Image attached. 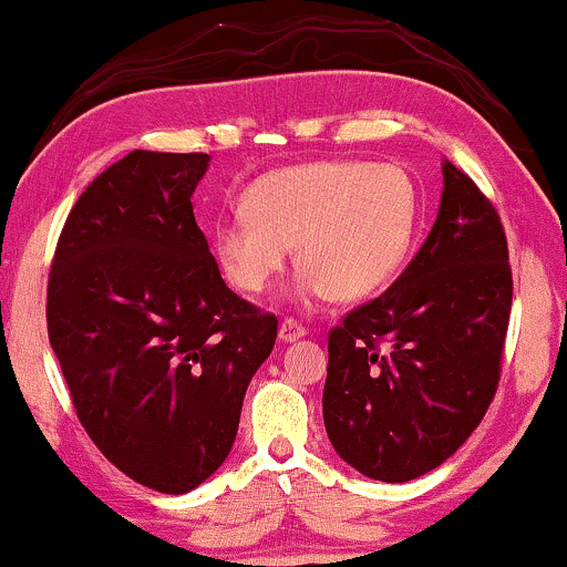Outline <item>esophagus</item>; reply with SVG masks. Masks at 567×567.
<instances>
[{
	"label": "esophagus",
	"instance_id": "obj_1",
	"mask_svg": "<svg viewBox=\"0 0 567 567\" xmlns=\"http://www.w3.org/2000/svg\"><path fill=\"white\" fill-rule=\"evenodd\" d=\"M278 334H281L284 342H297V339H302L305 334H308V329H305L299 321H295V318H286V321L281 323V329H278Z\"/></svg>",
	"mask_w": 567,
	"mask_h": 567
}]
</instances>
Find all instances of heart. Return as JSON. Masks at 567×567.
<instances>
[{"label":"heart","mask_w":567,"mask_h":567,"mask_svg":"<svg viewBox=\"0 0 567 567\" xmlns=\"http://www.w3.org/2000/svg\"><path fill=\"white\" fill-rule=\"evenodd\" d=\"M244 209L212 233L219 268L236 289L262 295L295 246L302 295L355 302L403 268L419 225V188L398 164L334 158L257 177Z\"/></svg>","instance_id":"obj_1"}]
</instances>
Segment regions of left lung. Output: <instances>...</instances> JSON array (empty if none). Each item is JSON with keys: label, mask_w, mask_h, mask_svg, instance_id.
<instances>
[{"label": "left lung", "mask_w": 567, "mask_h": 567, "mask_svg": "<svg viewBox=\"0 0 567 567\" xmlns=\"http://www.w3.org/2000/svg\"><path fill=\"white\" fill-rule=\"evenodd\" d=\"M441 212L398 281L329 331L323 424L361 475L405 483L483 422L502 379L512 268L502 217L454 164Z\"/></svg>", "instance_id": "obj_1"}]
</instances>
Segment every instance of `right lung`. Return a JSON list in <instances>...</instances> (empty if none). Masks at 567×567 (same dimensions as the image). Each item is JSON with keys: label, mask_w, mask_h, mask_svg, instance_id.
Here are the masks:
<instances>
[{"label": "right lung", "mask_w": 567, "mask_h": 567, "mask_svg": "<svg viewBox=\"0 0 567 567\" xmlns=\"http://www.w3.org/2000/svg\"><path fill=\"white\" fill-rule=\"evenodd\" d=\"M206 153L132 151L60 230L47 334L79 422L126 477L188 494L230 454L278 318L225 286L190 196Z\"/></svg>", "instance_id": "add662e5"}]
</instances>
